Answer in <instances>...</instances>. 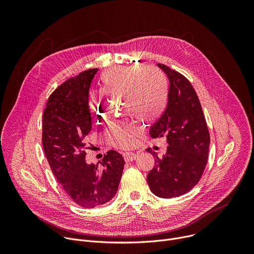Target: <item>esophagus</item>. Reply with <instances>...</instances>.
I'll list each match as a JSON object with an SVG mask.
<instances>
[{
	"label": "esophagus",
	"instance_id": "obj_1",
	"mask_svg": "<svg viewBox=\"0 0 254 254\" xmlns=\"http://www.w3.org/2000/svg\"><path fill=\"white\" fill-rule=\"evenodd\" d=\"M137 155L135 153H132V152H127L124 154V159L126 162H131V161H134L136 159Z\"/></svg>",
	"mask_w": 254,
	"mask_h": 254
}]
</instances>
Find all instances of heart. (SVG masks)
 I'll return each mask as SVG.
<instances>
[{"label": "heart", "mask_w": 254, "mask_h": 254, "mask_svg": "<svg viewBox=\"0 0 254 254\" xmlns=\"http://www.w3.org/2000/svg\"><path fill=\"white\" fill-rule=\"evenodd\" d=\"M102 90L110 95L125 97L124 114L137 120L125 119L111 124L107 136L120 148H129L141 133L139 119L151 124L164 114L169 98V86L163 72L154 67L132 65L105 71L100 76ZM90 113L98 121L102 116V105L97 96L90 102Z\"/></svg>", "instance_id": "b5f03b06"}]
</instances>
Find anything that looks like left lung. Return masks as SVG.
Listing matches in <instances>:
<instances>
[{"label":"left lung","instance_id":"1","mask_svg":"<svg viewBox=\"0 0 254 254\" xmlns=\"http://www.w3.org/2000/svg\"><path fill=\"white\" fill-rule=\"evenodd\" d=\"M170 81L166 111L151 127L152 137H167V153L159 158L147 180L151 191L169 199L188 193L199 182L207 165L210 134L202 106L190 81L176 70L158 63Z\"/></svg>","mask_w":254,"mask_h":254}]
</instances>
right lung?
Wrapping results in <instances>:
<instances>
[{
    "instance_id": "obj_1",
    "label": "right lung",
    "mask_w": 254,
    "mask_h": 254,
    "mask_svg": "<svg viewBox=\"0 0 254 254\" xmlns=\"http://www.w3.org/2000/svg\"><path fill=\"white\" fill-rule=\"evenodd\" d=\"M97 70H85L58 86L43 114L42 142L50 168L66 194L83 208L111 201L125 168L123 156L114 150L100 166L85 162V138L92 128L88 94Z\"/></svg>"
}]
</instances>
